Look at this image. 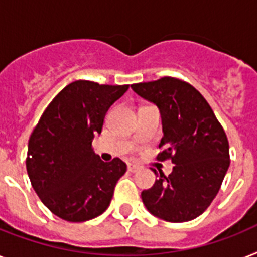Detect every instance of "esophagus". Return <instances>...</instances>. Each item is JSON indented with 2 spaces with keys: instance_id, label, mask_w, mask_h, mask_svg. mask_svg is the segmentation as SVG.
<instances>
[{
  "instance_id": "obj_1",
  "label": "esophagus",
  "mask_w": 257,
  "mask_h": 257,
  "mask_svg": "<svg viewBox=\"0 0 257 257\" xmlns=\"http://www.w3.org/2000/svg\"><path fill=\"white\" fill-rule=\"evenodd\" d=\"M140 169H141V166L137 164H128V170L129 172H132V173H136V172H139Z\"/></svg>"
}]
</instances>
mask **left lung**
<instances>
[{"label": "left lung", "instance_id": "left-lung-1", "mask_svg": "<svg viewBox=\"0 0 257 257\" xmlns=\"http://www.w3.org/2000/svg\"><path fill=\"white\" fill-rule=\"evenodd\" d=\"M160 108L164 137L158 161L174 164L168 177L144 190L141 198L154 216L182 223L199 216L211 204L230 166V145L207 100L181 79L164 76L131 85Z\"/></svg>", "mask_w": 257, "mask_h": 257}]
</instances>
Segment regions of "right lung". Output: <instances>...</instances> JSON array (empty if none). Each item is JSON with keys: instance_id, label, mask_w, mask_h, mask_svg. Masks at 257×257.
<instances>
[{"instance_id": "1", "label": "right lung", "mask_w": 257, "mask_h": 257, "mask_svg": "<svg viewBox=\"0 0 257 257\" xmlns=\"http://www.w3.org/2000/svg\"><path fill=\"white\" fill-rule=\"evenodd\" d=\"M128 84L109 85L76 80L47 105L29 139L26 169L43 204L67 222L101 215L126 172L120 158L104 162L93 152L109 107Z\"/></svg>"}]
</instances>
